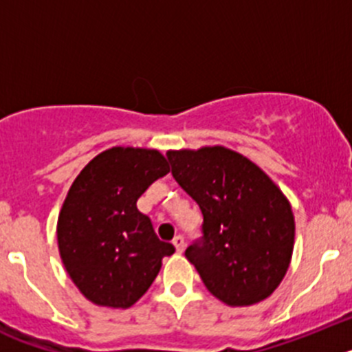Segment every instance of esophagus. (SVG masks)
Masks as SVG:
<instances>
[{"label":"esophagus","instance_id":"esophagus-1","mask_svg":"<svg viewBox=\"0 0 352 352\" xmlns=\"http://www.w3.org/2000/svg\"><path fill=\"white\" fill-rule=\"evenodd\" d=\"M173 245L176 247V252H178V254H182V252L185 250V238H183V236H174Z\"/></svg>","mask_w":352,"mask_h":352}]
</instances>
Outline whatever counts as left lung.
Segmentation results:
<instances>
[{"label": "left lung", "instance_id": "left-lung-1", "mask_svg": "<svg viewBox=\"0 0 352 352\" xmlns=\"http://www.w3.org/2000/svg\"><path fill=\"white\" fill-rule=\"evenodd\" d=\"M173 178L203 213V236L185 250L213 296L231 307L268 298L284 278L294 217L278 186L232 149L167 151Z\"/></svg>", "mask_w": 352, "mask_h": 352}]
</instances>
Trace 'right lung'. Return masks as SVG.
<instances>
[{"label": "right lung", "instance_id": "1", "mask_svg": "<svg viewBox=\"0 0 352 352\" xmlns=\"http://www.w3.org/2000/svg\"><path fill=\"white\" fill-rule=\"evenodd\" d=\"M169 173L157 149L111 148L72 183L58 219L61 261L89 301L129 309L149 289L174 247L138 210L148 186Z\"/></svg>", "mask_w": 352, "mask_h": 352}]
</instances>
